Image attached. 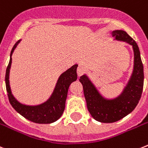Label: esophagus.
I'll return each instance as SVG.
<instances>
[{"instance_id":"34e87169","label":"esophagus","mask_w":148,"mask_h":148,"mask_svg":"<svg viewBox=\"0 0 148 148\" xmlns=\"http://www.w3.org/2000/svg\"><path fill=\"white\" fill-rule=\"evenodd\" d=\"M77 75H78L79 77L82 76V74H84V68L83 67V66H82V65H79V66H77Z\"/></svg>"}]
</instances>
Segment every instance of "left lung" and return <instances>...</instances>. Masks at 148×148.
Masks as SVG:
<instances>
[{
  "label": "left lung",
  "mask_w": 148,
  "mask_h": 148,
  "mask_svg": "<svg viewBox=\"0 0 148 148\" xmlns=\"http://www.w3.org/2000/svg\"><path fill=\"white\" fill-rule=\"evenodd\" d=\"M115 40L131 45L134 55V70L123 92L114 99L102 96L87 74L80 77L83 85L87 108L95 120L101 123H114L130 114L138 104L144 87V66L139 47L136 42L123 30H115Z\"/></svg>",
  "instance_id": "left-lung-1"
}]
</instances>
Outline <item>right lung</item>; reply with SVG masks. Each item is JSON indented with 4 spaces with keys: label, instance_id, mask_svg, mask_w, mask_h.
I'll use <instances>...</instances> for the list:
<instances>
[{
    "label": "right lung",
    "instance_id": "add662e5",
    "mask_svg": "<svg viewBox=\"0 0 148 148\" xmlns=\"http://www.w3.org/2000/svg\"><path fill=\"white\" fill-rule=\"evenodd\" d=\"M20 41L21 39L14 44V46L11 49L10 61L6 70L5 83L9 101L12 107L19 114L21 115L25 119H29V121L39 124L52 123L60 119L64 112L69 86L72 82H75L77 78V67L78 65L74 64L71 68L67 69L66 71L60 74V76L57 80L56 86L54 88L53 92L47 101L36 106L22 104L19 102L12 94L9 82L10 69L12 63L11 56Z\"/></svg>",
    "mask_w": 148,
    "mask_h": 148
}]
</instances>
